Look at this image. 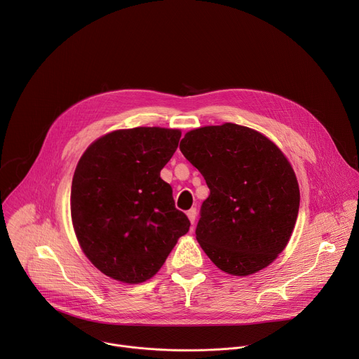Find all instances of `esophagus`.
Returning a JSON list of instances; mask_svg holds the SVG:
<instances>
[{
  "label": "esophagus",
  "mask_w": 359,
  "mask_h": 359,
  "mask_svg": "<svg viewBox=\"0 0 359 359\" xmlns=\"http://www.w3.org/2000/svg\"><path fill=\"white\" fill-rule=\"evenodd\" d=\"M196 216H197V210H196V209H190V210L187 212V217H189V220H190L191 224H194Z\"/></svg>",
  "instance_id": "1"
}]
</instances>
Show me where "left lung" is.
<instances>
[{
	"label": "left lung",
	"instance_id": "left-lung-1",
	"mask_svg": "<svg viewBox=\"0 0 359 359\" xmlns=\"http://www.w3.org/2000/svg\"><path fill=\"white\" fill-rule=\"evenodd\" d=\"M180 150L210 189L196 227L203 251L231 276L270 266L299 209L298 182L280 147L257 130L224 123L187 132Z\"/></svg>",
	"mask_w": 359,
	"mask_h": 359
}]
</instances>
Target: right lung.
Segmentation results:
<instances>
[{"instance_id": "right-lung-1", "label": "right lung", "mask_w": 359, "mask_h": 359, "mask_svg": "<svg viewBox=\"0 0 359 359\" xmlns=\"http://www.w3.org/2000/svg\"><path fill=\"white\" fill-rule=\"evenodd\" d=\"M180 136L179 129L156 126L114 130L79 159L72 224L82 251L105 276L128 284L151 278L189 231L187 216L161 177Z\"/></svg>"}]
</instances>
